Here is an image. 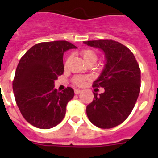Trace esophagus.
I'll list each match as a JSON object with an SVG mask.
<instances>
[{
  "mask_svg": "<svg viewBox=\"0 0 158 158\" xmlns=\"http://www.w3.org/2000/svg\"><path fill=\"white\" fill-rule=\"evenodd\" d=\"M81 92V89H75V90H74L75 94H79Z\"/></svg>",
  "mask_w": 158,
  "mask_h": 158,
  "instance_id": "34e87169",
  "label": "esophagus"
}]
</instances>
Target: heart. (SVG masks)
<instances>
[{
	"instance_id": "heart-1",
	"label": "heart",
	"mask_w": 158,
	"mask_h": 158,
	"mask_svg": "<svg viewBox=\"0 0 158 158\" xmlns=\"http://www.w3.org/2000/svg\"><path fill=\"white\" fill-rule=\"evenodd\" d=\"M81 54L82 58L85 60V62L86 63H89V62H95L97 60L98 58V54L96 53V51L93 50V49H85V50H82L81 51ZM68 61H69V58H67L66 61H65V65L68 63ZM88 79V77L82 76V75H76L73 77L72 81L73 83L75 84L76 85L81 86L83 85L85 81Z\"/></svg>"
}]
</instances>
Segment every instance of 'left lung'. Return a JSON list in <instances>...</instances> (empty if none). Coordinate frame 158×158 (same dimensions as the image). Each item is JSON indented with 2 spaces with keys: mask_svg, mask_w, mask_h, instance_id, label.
<instances>
[{
  "mask_svg": "<svg viewBox=\"0 0 158 158\" xmlns=\"http://www.w3.org/2000/svg\"><path fill=\"white\" fill-rule=\"evenodd\" d=\"M104 51L107 62L93 87L104 89L94 93L86 107L90 122L103 129L115 127L126 120L133 110L141 87V70L133 53L122 43L111 40L84 42Z\"/></svg>",
  "mask_w": 158,
  "mask_h": 158,
  "instance_id": "8db88e82",
  "label": "left lung"
}]
</instances>
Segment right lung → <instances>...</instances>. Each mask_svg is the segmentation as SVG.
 <instances>
[{
  "mask_svg": "<svg viewBox=\"0 0 158 158\" xmlns=\"http://www.w3.org/2000/svg\"><path fill=\"white\" fill-rule=\"evenodd\" d=\"M76 48L67 41L40 43L19 60L12 89L22 115L32 126L50 129L65 117L66 104L74 91L67 87L58 92L54 89V81L64 72V52Z\"/></svg>",
  "mask_w": 158,
  "mask_h": 158,
  "instance_id": "right-lung-1",
  "label": "right lung"
}]
</instances>
